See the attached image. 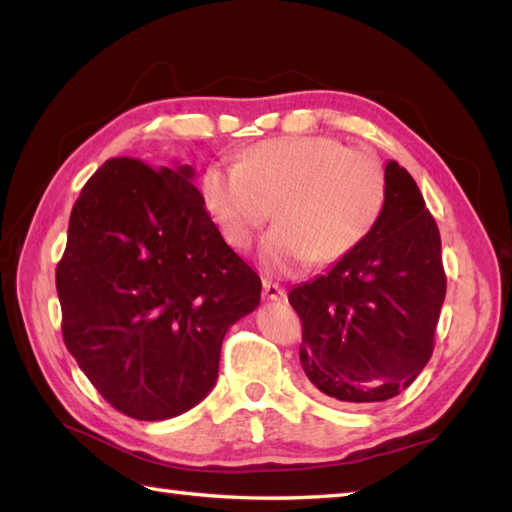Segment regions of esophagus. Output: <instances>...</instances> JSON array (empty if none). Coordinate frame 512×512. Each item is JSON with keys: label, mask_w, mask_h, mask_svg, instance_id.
<instances>
[{"label": "esophagus", "mask_w": 512, "mask_h": 512, "mask_svg": "<svg viewBox=\"0 0 512 512\" xmlns=\"http://www.w3.org/2000/svg\"><path fill=\"white\" fill-rule=\"evenodd\" d=\"M264 297L270 299V302H284L286 290L279 284H273V282H268V279H264Z\"/></svg>", "instance_id": "obj_1"}]
</instances>
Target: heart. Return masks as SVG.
I'll use <instances>...</instances> for the list:
<instances>
[{
	"label": "heart",
	"instance_id": "heart-1",
	"mask_svg": "<svg viewBox=\"0 0 512 512\" xmlns=\"http://www.w3.org/2000/svg\"><path fill=\"white\" fill-rule=\"evenodd\" d=\"M210 217L230 246L246 248L275 213L279 224L259 244L270 275L346 257L373 230L386 202L379 159L328 135L266 139L237 164L210 166L202 182Z\"/></svg>",
	"mask_w": 512,
	"mask_h": 512
}]
</instances>
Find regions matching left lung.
<instances>
[{
    "label": "left lung",
    "mask_w": 512,
    "mask_h": 512,
    "mask_svg": "<svg viewBox=\"0 0 512 512\" xmlns=\"http://www.w3.org/2000/svg\"><path fill=\"white\" fill-rule=\"evenodd\" d=\"M386 202L373 230L324 275L290 290L302 319L299 359L330 402H386L415 382L433 355L446 297L442 239L422 190L386 164Z\"/></svg>",
    "instance_id": "8db88e82"
}]
</instances>
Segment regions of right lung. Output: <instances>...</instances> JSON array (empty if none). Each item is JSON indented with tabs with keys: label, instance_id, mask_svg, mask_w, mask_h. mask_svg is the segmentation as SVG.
I'll return each mask as SVG.
<instances>
[{
	"label": "right lung",
	"instance_id": "obj_1",
	"mask_svg": "<svg viewBox=\"0 0 512 512\" xmlns=\"http://www.w3.org/2000/svg\"><path fill=\"white\" fill-rule=\"evenodd\" d=\"M193 179L188 164L108 159L73 206L57 264L68 353L110 406L144 422L202 402L224 335L262 297Z\"/></svg>",
	"mask_w": 512,
	"mask_h": 512
}]
</instances>
